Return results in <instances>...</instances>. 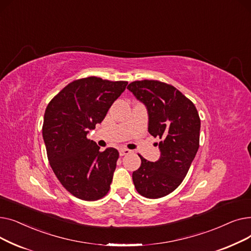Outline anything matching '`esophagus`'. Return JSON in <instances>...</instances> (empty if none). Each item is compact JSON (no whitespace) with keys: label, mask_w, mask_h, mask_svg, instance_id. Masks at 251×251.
<instances>
[{"label":"esophagus","mask_w":251,"mask_h":251,"mask_svg":"<svg viewBox=\"0 0 251 251\" xmlns=\"http://www.w3.org/2000/svg\"><path fill=\"white\" fill-rule=\"evenodd\" d=\"M131 153V151L130 150H127V149H121L120 150V155L123 156V155H126V154H129Z\"/></svg>","instance_id":"34e87169"}]
</instances>
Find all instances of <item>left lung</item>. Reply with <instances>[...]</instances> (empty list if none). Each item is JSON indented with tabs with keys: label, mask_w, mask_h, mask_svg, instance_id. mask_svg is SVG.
<instances>
[{
	"label": "left lung",
	"mask_w": 251,
	"mask_h": 251,
	"mask_svg": "<svg viewBox=\"0 0 251 251\" xmlns=\"http://www.w3.org/2000/svg\"><path fill=\"white\" fill-rule=\"evenodd\" d=\"M127 88L147 105L149 132L160 137L161 157L141 166L132 179L137 192L160 199L173 192L188 173L200 148L201 118L194 103L173 85L157 80H136Z\"/></svg>",
	"instance_id": "1"
}]
</instances>
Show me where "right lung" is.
Listing matches in <instances>:
<instances>
[{"instance_id": "add662e5", "label": "right lung", "mask_w": 251, "mask_h": 251, "mask_svg": "<svg viewBox=\"0 0 251 251\" xmlns=\"http://www.w3.org/2000/svg\"><path fill=\"white\" fill-rule=\"evenodd\" d=\"M127 81L90 76L66 85L49 102L43 137L48 160L63 187L82 201L100 200L110 190L119 152L100 151L86 137L100 123Z\"/></svg>"}]
</instances>
